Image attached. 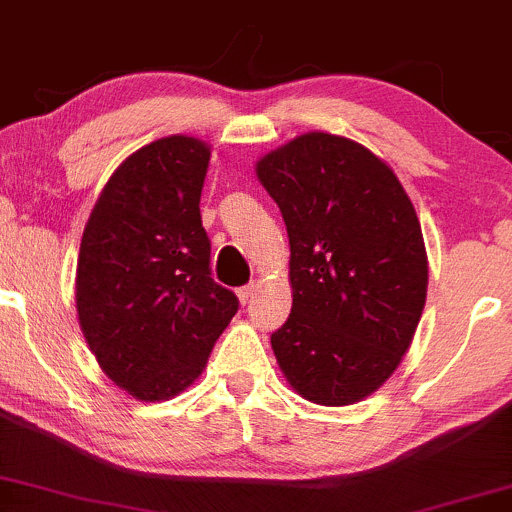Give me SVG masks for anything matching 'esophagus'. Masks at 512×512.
Wrapping results in <instances>:
<instances>
[{
	"mask_svg": "<svg viewBox=\"0 0 512 512\" xmlns=\"http://www.w3.org/2000/svg\"><path fill=\"white\" fill-rule=\"evenodd\" d=\"M254 292H256V285H254V282H251V285L239 287V290H237L239 302H242V304H249V302H251V297H254Z\"/></svg>",
	"mask_w": 512,
	"mask_h": 512,
	"instance_id": "1",
	"label": "esophagus"
}]
</instances>
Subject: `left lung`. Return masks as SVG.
Segmentation results:
<instances>
[{
  "label": "left lung",
  "instance_id": "8db88e82",
  "mask_svg": "<svg viewBox=\"0 0 512 512\" xmlns=\"http://www.w3.org/2000/svg\"><path fill=\"white\" fill-rule=\"evenodd\" d=\"M290 237L292 314L270 335L294 393L326 407L369 398L419 326L429 258L417 210L388 162L309 131L258 158Z\"/></svg>",
  "mask_w": 512,
  "mask_h": 512
}]
</instances>
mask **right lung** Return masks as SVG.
Returning <instances> with one entry per match:
<instances>
[{"label": "right lung", "mask_w": 512, "mask_h": 512, "mask_svg": "<svg viewBox=\"0 0 512 512\" xmlns=\"http://www.w3.org/2000/svg\"><path fill=\"white\" fill-rule=\"evenodd\" d=\"M208 162L194 136L138 148L102 186L81 237L78 326L107 378L141 402L184 393L237 314V297L210 278L198 210Z\"/></svg>", "instance_id": "right-lung-1"}]
</instances>
